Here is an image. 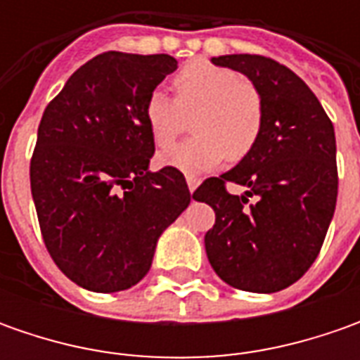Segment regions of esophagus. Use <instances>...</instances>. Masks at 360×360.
Wrapping results in <instances>:
<instances>
[{
	"instance_id": "1",
	"label": "esophagus",
	"mask_w": 360,
	"mask_h": 360,
	"mask_svg": "<svg viewBox=\"0 0 360 360\" xmlns=\"http://www.w3.org/2000/svg\"><path fill=\"white\" fill-rule=\"evenodd\" d=\"M186 184H188V190H190V192H194V190H196V186L200 184V180H198L196 176H190V174H188Z\"/></svg>"
}]
</instances>
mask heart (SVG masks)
Here are the masks:
<instances>
[{"instance_id":"heart-1","label":"heart","mask_w":360,"mask_h":360,"mask_svg":"<svg viewBox=\"0 0 360 360\" xmlns=\"http://www.w3.org/2000/svg\"><path fill=\"white\" fill-rule=\"evenodd\" d=\"M174 98L152 91L144 105L148 130L166 150L192 120L194 136L162 154L160 162L188 174L208 172L226 156L246 158L264 124V100L255 82L210 60L186 63L172 79Z\"/></svg>"}]
</instances>
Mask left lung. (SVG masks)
I'll return each instance as SVG.
<instances>
[{
	"instance_id": "left-lung-1",
	"label": "left lung",
	"mask_w": 360,
	"mask_h": 360,
	"mask_svg": "<svg viewBox=\"0 0 360 360\" xmlns=\"http://www.w3.org/2000/svg\"><path fill=\"white\" fill-rule=\"evenodd\" d=\"M212 62L255 82L264 100V124L256 146L236 168L206 178L192 194L216 214L214 226L204 236L206 255L230 286L278 292L311 269L335 214V128L311 88L276 60L234 53ZM229 181L249 192L230 195Z\"/></svg>"
}]
</instances>
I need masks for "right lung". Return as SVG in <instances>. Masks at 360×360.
Segmentation results:
<instances>
[{"instance_id":"add662e5","label":"right lung","mask_w":360,"mask_h":360,"mask_svg":"<svg viewBox=\"0 0 360 360\" xmlns=\"http://www.w3.org/2000/svg\"><path fill=\"white\" fill-rule=\"evenodd\" d=\"M176 65L166 53L105 51L44 110L30 162L37 222L56 266L86 290L140 283L160 234L190 204L178 168L148 172L146 100Z\"/></svg>"}]
</instances>
